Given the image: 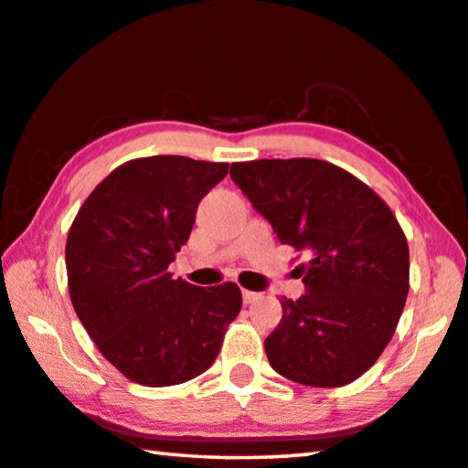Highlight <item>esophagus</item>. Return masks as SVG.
Wrapping results in <instances>:
<instances>
[{"instance_id": "obj_1", "label": "esophagus", "mask_w": 468, "mask_h": 468, "mask_svg": "<svg viewBox=\"0 0 468 468\" xmlns=\"http://www.w3.org/2000/svg\"><path fill=\"white\" fill-rule=\"evenodd\" d=\"M256 300H261V293L248 292V289H243V302H246V303H254Z\"/></svg>"}]
</instances>
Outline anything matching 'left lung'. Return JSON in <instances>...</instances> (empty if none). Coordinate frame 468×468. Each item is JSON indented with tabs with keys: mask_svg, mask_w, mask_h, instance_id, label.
Segmentation results:
<instances>
[{
	"mask_svg": "<svg viewBox=\"0 0 468 468\" xmlns=\"http://www.w3.org/2000/svg\"><path fill=\"white\" fill-rule=\"evenodd\" d=\"M231 179L281 243L308 251L306 293L281 300L264 339L271 367L310 388H341L375 365L402 316L410 254L389 206L347 170L314 158L231 165Z\"/></svg>",
	"mask_w": 468,
	"mask_h": 468,
	"instance_id": "left-lung-1",
	"label": "left lung"
}]
</instances>
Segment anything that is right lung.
Here are the masks:
<instances>
[{
	"label": "right lung",
	"mask_w": 468,
	"mask_h": 468,
	"mask_svg": "<svg viewBox=\"0 0 468 468\" xmlns=\"http://www.w3.org/2000/svg\"><path fill=\"white\" fill-rule=\"evenodd\" d=\"M225 162L150 155L114 168L80 206L66 239L74 313L110 365L145 388L202 375L241 310L235 283L197 287L168 264Z\"/></svg>",
	"instance_id": "1"
}]
</instances>
